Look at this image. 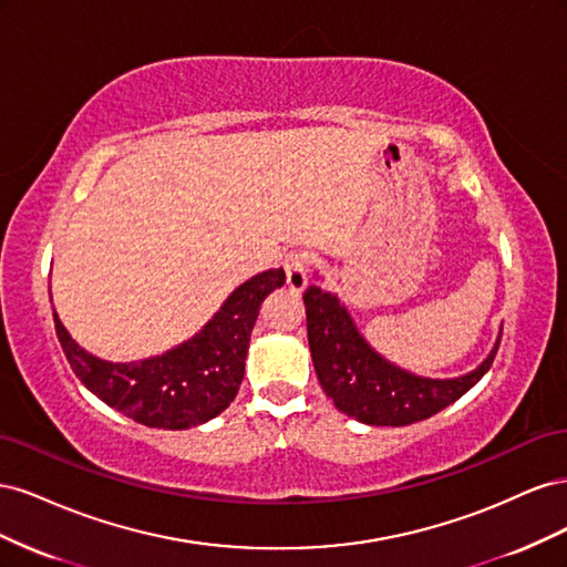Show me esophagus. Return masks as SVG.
I'll use <instances>...</instances> for the list:
<instances>
[{
  "label": "esophagus",
  "mask_w": 567,
  "mask_h": 567,
  "mask_svg": "<svg viewBox=\"0 0 567 567\" xmlns=\"http://www.w3.org/2000/svg\"><path fill=\"white\" fill-rule=\"evenodd\" d=\"M284 269H286V284L293 293H300L307 286V265H310V255L302 250H290L284 257Z\"/></svg>",
  "instance_id": "obj_1"
}]
</instances>
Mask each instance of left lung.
Returning a JSON list of instances; mask_svg holds the SVG:
<instances>
[{"label": "left lung", "mask_w": 567, "mask_h": 567, "mask_svg": "<svg viewBox=\"0 0 567 567\" xmlns=\"http://www.w3.org/2000/svg\"><path fill=\"white\" fill-rule=\"evenodd\" d=\"M302 300L307 340L323 392L342 414L369 425H409L431 419L483 379L499 350L502 336L485 362L461 379H421L375 354L336 296L310 286Z\"/></svg>", "instance_id": "obj_1"}]
</instances>
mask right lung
Returning <instances> with one entry per match:
<instances>
[{"label": "right lung", "instance_id": "1", "mask_svg": "<svg viewBox=\"0 0 567 567\" xmlns=\"http://www.w3.org/2000/svg\"><path fill=\"white\" fill-rule=\"evenodd\" d=\"M286 284L284 269L257 274L184 346L136 364H111L84 352L54 315L68 364L99 400L148 427L182 431L225 411L244 381L248 342L262 300Z\"/></svg>", "mask_w": 567, "mask_h": 567}]
</instances>
